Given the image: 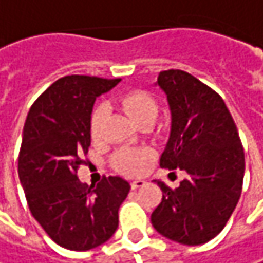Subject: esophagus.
I'll use <instances>...</instances> for the list:
<instances>
[{"label":"esophagus","instance_id":"34e87169","mask_svg":"<svg viewBox=\"0 0 263 263\" xmlns=\"http://www.w3.org/2000/svg\"><path fill=\"white\" fill-rule=\"evenodd\" d=\"M145 184H146V182H145L143 179H136V181H132V184H130V185H132V189H133V190H138V189H142Z\"/></svg>","mask_w":263,"mask_h":263}]
</instances>
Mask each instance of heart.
Returning a JSON list of instances; mask_svg holds the SVG:
<instances>
[{
	"label": "heart",
	"mask_w": 263,
	"mask_h": 263,
	"mask_svg": "<svg viewBox=\"0 0 263 263\" xmlns=\"http://www.w3.org/2000/svg\"><path fill=\"white\" fill-rule=\"evenodd\" d=\"M118 104L122 110L132 118L138 125L142 122H153L157 115V103L156 100L143 91H132L124 94L118 100ZM104 120V106H97L92 110L89 130L92 138H99L102 124ZM146 154L135 149H122L117 156V166L125 174L138 175L143 172L146 166Z\"/></svg>",
	"instance_id": "1"
}]
</instances>
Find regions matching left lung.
Segmentation results:
<instances>
[{
    "label": "left lung",
    "mask_w": 263,
    "mask_h": 263,
    "mask_svg": "<svg viewBox=\"0 0 263 263\" xmlns=\"http://www.w3.org/2000/svg\"><path fill=\"white\" fill-rule=\"evenodd\" d=\"M156 86L171 112L169 139L160 166L187 177L163 192L151 214L154 229L184 246H199L221 232L241 196L244 151L234 120L221 97L182 70L160 71Z\"/></svg>",
    "instance_id": "left-lung-1"
}]
</instances>
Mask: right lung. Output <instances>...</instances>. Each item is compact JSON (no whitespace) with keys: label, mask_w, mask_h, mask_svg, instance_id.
Segmentation results:
<instances>
[{"label":"right lung","mask_w":263,"mask_h":263,"mask_svg":"<svg viewBox=\"0 0 263 263\" xmlns=\"http://www.w3.org/2000/svg\"><path fill=\"white\" fill-rule=\"evenodd\" d=\"M120 79L71 74L58 79L31 106L19 153V179L29 211L58 246L85 252L104 244L118 228L130 192L121 177L88 185L76 177L91 145L94 102Z\"/></svg>","instance_id":"add662e5"}]
</instances>
